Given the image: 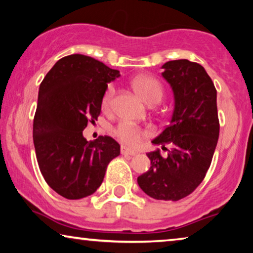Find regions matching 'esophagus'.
<instances>
[{"label":"esophagus","instance_id":"34e87169","mask_svg":"<svg viewBox=\"0 0 253 253\" xmlns=\"http://www.w3.org/2000/svg\"><path fill=\"white\" fill-rule=\"evenodd\" d=\"M121 153H122L123 155H130V157H134V155L137 154V152L133 150H130V148H127L126 146H122L121 147Z\"/></svg>","mask_w":253,"mask_h":253}]
</instances>
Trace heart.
Returning <instances> with one entry per match:
<instances>
[{
    "instance_id": "obj_1",
    "label": "heart",
    "mask_w": 253,
    "mask_h": 253,
    "mask_svg": "<svg viewBox=\"0 0 253 253\" xmlns=\"http://www.w3.org/2000/svg\"><path fill=\"white\" fill-rule=\"evenodd\" d=\"M132 86L136 89L138 95L144 100L148 105H155L161 101L164 96V87L161 83L155 77L148 75H139L133 78ZM114 95H115V88L114 86L109 85L106 89L105 94L102 98V108L105 110H109L112 107ZM114 133L122 143L130 145V146H136L140 143L141 138L146 134V131L141 127L133 126L126 121H122L114 127Z\"/></svg>"
}]
</instances>
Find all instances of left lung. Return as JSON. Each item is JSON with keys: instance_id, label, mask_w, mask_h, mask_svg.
I'll use <instances>...</instances> for the list:
<instances>
[{"instance_id": "left-lung-1", "label": "left lung", "mask_w": 253, "mask_h": 253, "mask_svg": "<svg viewBox=\"0 0 253 253\" xmlns=\"http://www.w3.org/2000/svg\"><path fill=\"white\" fill-rule=\"evenodd\" d=\"M162 76L170 84L175 108L170 124L153 144L172 146L167 155L160 148L147 153L151 168L138 177L147 196L158 200H179L205 178L219 138L216 89L202 65L188 60L169 61Z\"/></svg>"}]
</instances>
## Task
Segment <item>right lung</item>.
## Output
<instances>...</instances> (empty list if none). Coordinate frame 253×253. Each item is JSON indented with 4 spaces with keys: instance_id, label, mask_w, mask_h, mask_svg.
I'll use <instances>...</instances> for the list:
<instances>
[{
    "instance_id": "1",
    "label": "right lung",
    "mask_w": 253,
    "mask_h": 253,
    "mask_svg": "<svg viewBox=\"0 0 253 253\" xmlns=\"http://www.w3.org/2000/svg\"><path fill=\"white\" fill-rule=\"evenodd\" d=\"M120 77L95 58L74 54L58 60L41 82L33 120V141L47 184L67 199L96 191L107 166L120 155L109 136L87 141L83 130L98 120L108 83Z\"/></svg>"
}]
</instances>
